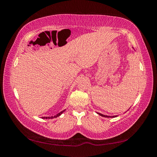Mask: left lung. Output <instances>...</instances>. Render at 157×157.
I'll return each mask as SVG.
<instances>
[{
    "instance_id": "obj_1",
    "label": "left lung",
    "mask_w": 157,
    "mask_h": 157,
    "mask_svg": "<svg viewBox=\"0 0 157 157\" xmlns=\"http://www.w3.org/2000/svg\"><path fill=\"white\" fill-rule=\"evenodd\" d=\"M98 114H99L100 116H103V117H107V118H110V116H105V115H103V114H102V113H98ZM111 117H116V116H111Z\"/></svg>"
}]
</instances>
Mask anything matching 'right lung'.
Returning <instances> with one entry per match:
<instances>
[{
    "mask_svg": "<svg viewBox=\"0 0 157 157\" xmlns=\"http://www.w3.org/2000/svg\"><path fill=\"white\" fill-rule=\"evenodd\" d=\"M65 110H63L62 111H61L60 113H59L58 114H57L56 116H51V117H42V118H45V119H47V118H48V119H50V118H57V117H58V116H59L61 114H62L63 111H64Z\"/></svg>",
    "mask_w": 157,
    "mask_h": 157,
    "instance_id": "right-lung-1",
    "label": "right lung"
}]
</instances>
